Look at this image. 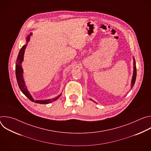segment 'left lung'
<instances>
[{"instance_id":"left-lung-1","label":"left lung","mask_w":151,"mask_h":151,"mask_svg":"<svg viewBox=\"0 0 151 151\" xmlns=\"http://www.w3.org/2000/svg\"><path fill=\"white\" fill-rule=\"evenodd\" d=\"M133 66H134L133 67V76H132V83H131V88H132L133 87V86H134V83H135V81H136V75H137L136 61H135V59H134V57H133ZM91 100L93 101V100ZM95 103H96V102H95Z\"/></svg>"}]
</instances>
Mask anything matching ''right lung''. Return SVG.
<instances>
[{
  "label": "right lung",
  "mask_w": 151,
  "mask_h": 151,
  "mask_svg": "<svg viewBox=\"0 0 151 151\" xmlns=\"http://www.w3.org/2000/svg\"><path fill=\"white\" fill-rule=\"evenodd\" d=\"M32 33H30V35H29L27 37H26V44L24 45L23 47L21 48L19 50L18 55L17 57V63H16V65H15V73H16V78L17 81L18 85L19 86V88L21 90V92H22L30 100L32 101L35 102L36 103H39V104H49L57 99H58L61 94H60L58 97H55L53 99H47V100H35L33 97L32 96L31 94L27 90V88L26 87V85L25 84V82L23 78V69L22 68V66H21V64H22L23 60H24V52L26 48L27 47V43L30 40V36H32Z\"/></svg>",
  "instance_id": "add662e5"
}]
</instances>
